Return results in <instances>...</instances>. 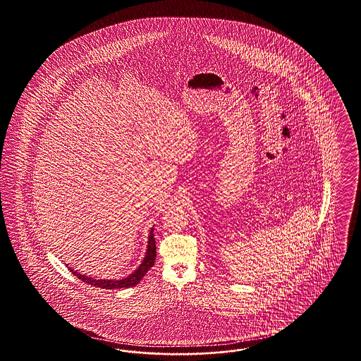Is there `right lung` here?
Here are the masks:
<instances>
[{
  "label": "right lung",
  "instance_id": "right-lung-1",
  "mask_svg": "<svg viewBox=\"0 0 361 361\" xmlns=\"http://www.w3.org/2000/svg\"><path fill=\"white\" fill-rule=\"evenodd\" d=\"M154 260H156V240H154V233H153V228H152L149 232L147 248H146V254H145L142 263L131 274L125 276V278H121V279H97V278L78 273V270H73V267H70L68 264H67V267L70 269V271L75 276H78L79 279H82L83 282H86L88 285L111 290V288H128L135 286L144 278L145 274L153 267Z\"/></svg>",
  "mask_w": 361,
  "mask_h": 361
}]
</instances>
